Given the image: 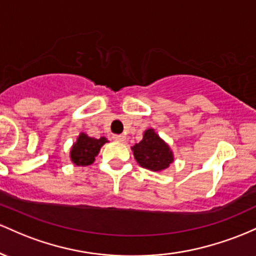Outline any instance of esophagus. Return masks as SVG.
<instances>
[{
    "mask_svg": "<svg viewBox=\"0 0 256 256\" xmlns=\"http://www.w3.org/2000/svg\"><path fill=\"white\" fill-rule=\"evenodd\" d=\"M112 139L116 140V142H123L126 140V136H120V134H114V136H112Z\"/></svg>",
    "mask_w": 256,
    "mask_h": 256,
    "instance_id": "1",
    "label": "esophagus"
}]
</instances>
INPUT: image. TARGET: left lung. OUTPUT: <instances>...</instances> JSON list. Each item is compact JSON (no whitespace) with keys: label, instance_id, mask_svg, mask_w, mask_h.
Segmentation results:
<instances>
[{"label":"left lung","instance_id":"obj_1","mask_svg":"<svg viewBox=\"0 0 256 256\" xmlns=\"http://www.w3.org/2000/svg\"><path fill=\"white\" fill-rule=\"evenodd\" d=\"M133 152L140 166L154 172L163 170L173 162L170 148L154 129H148L144 133L142 142L133 146Z\"/></svg>","mask_w":256,"mask_h":256}]
</instances>
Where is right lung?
<instances>
[{"label":"right lung","mask_w":256,"mask_h":256,"mask_svg":"<svg viewBox=\"0 0 256 256\" xmlns=\"http://www.w3.org/2000/svg\"><path fill=\"white\" fill-rule=\"evenodd\" d=\"M105 142H108V140L104 136L96 139L86 134H81L76 144H74V148L71 150V160L76 166H90L94 162L100 148Z\"/></svg>","instance_id":"1"}]
</instances>
